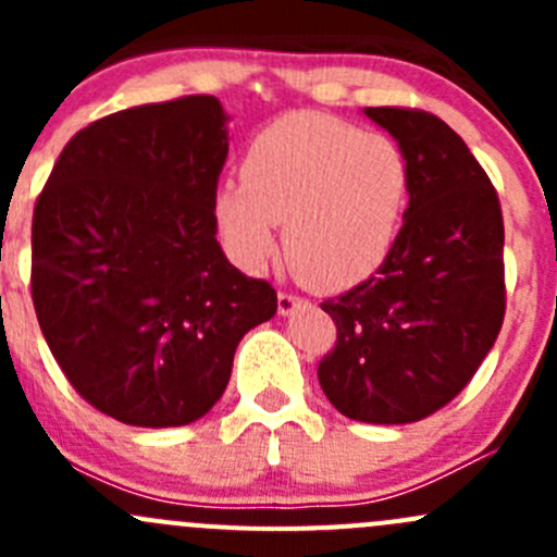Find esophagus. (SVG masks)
I'll return each mask as SVG.
<instances>
[{
    "label": "esophagus",
    "mask_w": 557,
    "mask_h": 557,
    "mask_svg": "<svg viewBox=\"0 0 557 557\" xmlns=\"http://www.w3.org/2000/svg\"><path fill=\"white\" fill-rule=\"evenodd\" d=\"M301 305H305V299H301V296H296L294 290H280L277 307H280V312H283V314H290L296 310V307H301Z\"/></svg>",
    "instance_id": "34e87169"
}]
</instances>
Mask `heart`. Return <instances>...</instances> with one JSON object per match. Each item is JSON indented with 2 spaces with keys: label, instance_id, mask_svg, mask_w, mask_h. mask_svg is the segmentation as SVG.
Listing matches in <instances>:
<instances>
[{
  "label": "heart",
  "instance_id": "1",
  "mask_svg": "<svg viewBox=\"0 0 557 557\" xmlns=\"http://www.w3.org/2000/svg\"><path fill=\"white\" fill-rule=\"evenodd\" d=\"M239 174L243 183L223 180L212 194L226 250L247 269L261 267L283 223L285 258L314 288L369 277L396 245L412 190L396 139L314 112L258 132Z\"/></svg>",
  "mask_w": 557,
  "mask_h": 557
}]
</instances>
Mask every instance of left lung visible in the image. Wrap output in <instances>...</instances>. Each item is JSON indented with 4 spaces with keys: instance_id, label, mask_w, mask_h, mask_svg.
<instances>
[{
    "instance_id": "obj_1",
    "label": "left lung",
    "mask_w": 557,
    "mask_h": 557,
    "mask_svg": "<svg viewBox=\"0 0 557 557\" xmlns=\"http://www.w3.org/2000/svg\"><path fill=\"white\" fill-rule=\"evenodd\" d=\"M367 115L407 153L412 190L377 272L320 305L336 342L318 380L345 418L414 423L471 383L502 331L504 218L487 172L442 117L414 107Z\"/></svg>"
}]
</instances>
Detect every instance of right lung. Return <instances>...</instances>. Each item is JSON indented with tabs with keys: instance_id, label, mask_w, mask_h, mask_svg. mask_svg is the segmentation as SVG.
<instances>
[{
	"instance_id": "right-lung-1",
	"label": "right lung",
	"mask_w": 557,
	"mask_h": 557,
	"mask_svg": "<svg viewBox=\"0 0 557 557\" xmlns=\"http://www.w3.org/2000/svg\"><path fill=\"white\" fill-rule=\"evenodd\" d=\"M215 97L88 123L61 150L32 218V301L70 385L139 429L199 420L223 396L239 339L277 312L267 280L218 245L226 164Z\"/></svg>"
}]
</instances>
